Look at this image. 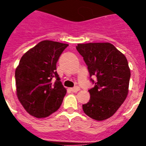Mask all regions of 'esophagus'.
<instances>
[{"label":"esophagus","instance_id":"obj_1","mask_svg":"<svg viewBox=\"0 0 146 146\" xmlns=\"http://www.w3.org/2000/svg\"><path fill=\"white\" fill-rule=\"evenodd\" d=\"M70 90H71V91H72V92L77 93V91H80V88L77 87V86H76V87H74V88H71Z\"/></svg>","mask_w":146,"mask_h":146}]
</instances>
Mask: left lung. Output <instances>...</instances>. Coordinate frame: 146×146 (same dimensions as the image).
I'll use <instances>...</instances> for the list:
<instances>
[{"label": "left lung", "mask_w": 146, "mask_h": 146, "mask_svg": "<svg viewBox=\"0 0 146 146\" xmlns=\"http://www.w3.org/2000/svg\"><path fill=\"white\" fill-rule=\"evenodd\" d=\"M76 48L83 57L90 76L96 77L94 87L88 91L89 102L82 104V110L92 119H108L128 95L131 73L127 59L109 42L78 44Z\"/></svg>", "instance_id": "left-lung-1"}]
</instances>
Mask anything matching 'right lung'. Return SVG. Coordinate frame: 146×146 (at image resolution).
<instances>
[{
	"label": "right lung",
	"mask_w": 146,
	"mask_h": 146,
	"mask_svg": "<svg viewBox=\"0 0 146 146\" xmlns=\"http://www.w3.org/2000/svg\"><path fill=\"white\" fill-rule=\"evenodd\" d=\"M68 45L44 40L22 56L15 70L17 96L32 116L48 117L61 105L66 90L56 72V63Z\"/></svg>",
	"instance_id": "add662e5"
}]
</instances>
